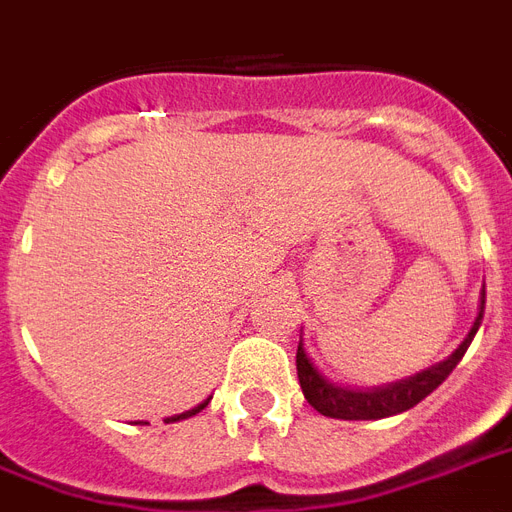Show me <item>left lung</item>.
<instances>
[{"label":"left lung","instance_id":"left-lung-1","mask_svg":"<svg viewBox=\"0 0 512 512\" xmlns=\"http://www.w3.org/2000/svg\"><path fill=\"white\" fill-rule=\"evenodd\" d=\"M483 304H486V291H481V307H478V318H475L470 334L462 344H459L454 355L449 360H443L438 366L427 368L422 374L411 376V379H403V382L387 384V387H376V390H344V387H336V384L326 382L323 376L318 374V368L312 366L307 352L301 347L296 350V371H299V384L304 398L312 408H318L323 417L331 419H384L392 417V414H400V411H408L414 408L419 400H425L430 392L443 384V379L457 368V363L465 358L467 347L473 342L475 331L481 326L483 320Z\"/></svg>","mask_w":512,"mask_h":512}]
</instances>
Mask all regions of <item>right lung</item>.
I'll return each instance as SVG.
<instances>
[{"instance_id": "right-lung-1", "label": "right lung", "mask_w": 512, "mask_h": 512, "mask_svg": "<svg viewBox=\"0 0 512 512\" xmlns=\"http://www.w3.org/2000/svg\"><path fill=\"white\" fill-rule=\"evenodd\" d=\"M208 406V400H205V403H200V406L197 408H192V411H186V414H178V417H173V419H168V422H178V419H186V417H194V414H200L202 408Z\"/></svg>"}]
</instances>
